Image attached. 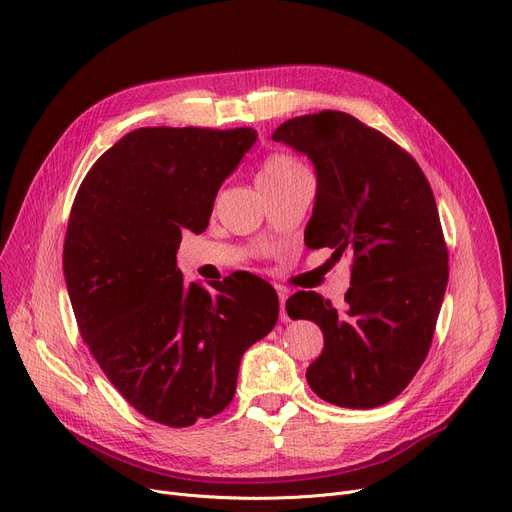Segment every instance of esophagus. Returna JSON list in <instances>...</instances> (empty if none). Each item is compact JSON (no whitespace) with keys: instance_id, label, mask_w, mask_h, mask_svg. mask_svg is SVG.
<instances>
[{"instance_id":"34e87169","label":"esophagus","mask_w":512,"mask_h":512,"mask_svg":"<svg viewBox=\"0 0 512 512\" xmlns=\"http://www.w3.org/2000/svg\"><path fill=\"white\" fill-rule=\"evenodd\" d=\"M278 298H280V319L282 321H288V315H286V300H288V292L284 288H278Z\"/></svg>"}]
</instances>
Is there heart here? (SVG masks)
<instances>
[{
	"label": "heart",
	"instance_id": "obj_1",
	"mask_svg": "<svg viewBox=\"0 0 512 512\" xmlns=\"http://www.w3.org/2000/svg\"><path fill=\"white\" fill-rule=\"evenodd\" d=\"M306 173V170L288 154H271L263 160L257 173V187H276Z\"/></svg>",
	"mask_w": 512,
	"mask_h": 512
}]
</instances>
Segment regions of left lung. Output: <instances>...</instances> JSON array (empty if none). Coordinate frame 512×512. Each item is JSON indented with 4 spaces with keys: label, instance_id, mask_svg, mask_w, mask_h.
<instances>
[{
    "label": "left lung",
    "instance_id": "1",
    "mask_svg": "<svg viewBox=\"0 0 512 512\" xmlns=\"http://www.w3.org/2000/svg\"><path fill=\"white\" fill-rule=\"evenodd\" d=\"M317 170L311 249L352 255L344 311L317 292L288 298L290 319L315 321L325 346L306 381L325 401L370 410L395 399L426 360L449 282V253L418 162L342 111L294 117L274 135Z\"/></svg>",
    "mask_w": 512,
    "mask_h": 512
}]
</instances>
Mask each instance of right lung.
<instances>
[{
    "label": "right lung",
    "mask_w": 512,
    "mask_h": 512,
    "mask_svg": "<svg viewBox=\"0 0 512 512\" xmlns=\"http://www.w3.org/2000/svg\"><path fill=\"white\" fill-rule=\"evenodd\" d=\"M257 131L142 127L102 154L74 199L63 274L86 346L152 422L185 428L220 414L243 354L274 329L265 280L234 271L214 294L177 269L185 228L210 224L222 183Z\"/></svg>",
    "instance_id": "obj_1"
}]
</instances>
